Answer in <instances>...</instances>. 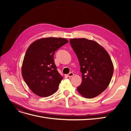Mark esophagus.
<instances>
[{"instance_id": "esophagus-1", "label": "esophagus", "mask_w": 131, "mask_h": 131, "mask_svg": "<svg viewBox=\"0 0 131 131\" xmlns=\"http://www.w3.org/2000/svg\"><path fill=\"white\" fill-rule=\"evenodd\" d=\"M67 76L68 77H69V78H71V77H72L73 76H74V73H72V72H70L68 75H67Z\"/></svg>"}]
</instances>
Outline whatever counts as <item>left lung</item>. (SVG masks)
I'll use <instances>...</instances> for the list:
<instances>
[{"instance_id": "left-lung-1", "label": "left lung", "mask_w": 131, "mask_h": 131, "mask_svg": "<svg viewBox=\"0 0 131 131\" xmlns=\"http://www.w3.org/2000/svg\"><path fill=\"white\" fill-rule=\"evenodd\" d=\"M69 41L82 73V82L77 91L86 98L96 97L110 84L114 72L112 59L104 47L94 40L74 38Z\"/></svg>"}]
</instances>
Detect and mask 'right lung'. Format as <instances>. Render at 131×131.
I'll return each mask as SVG.
<instances>
[{
	"label": "right lung",
	"instance_id": "right-lung-1",
	"mask_svg": "<svg viewBox=\"0 0 131 131\" xmlns=\"http://www.w3.org/2000/svg\"><path fill=\"white\" fill-rule=\"evenodd\" d=\"M68 41L62 38H43L32 42L23 59L21 73L27 86L37 96L45 97L57 91L63 77L54 64L55 51Z\"/></svg>",
	"mask_w": 131,
	"mask_h": 131
}]
</instances>
